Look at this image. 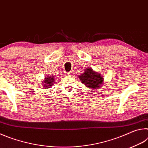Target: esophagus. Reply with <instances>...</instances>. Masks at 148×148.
Masks as SVG:
<instances>
[{
    "instance_id": "obj_1",
    "label": "esophagus",
    "mask_w": 148,
    "mask_h": 148,
    "mask_svg": "<svg viewBox=\"0 0 148 148\" xmlns=\"http://www.w3.org/2000/svg\"><path fill=\"white\" fill-rule=\"evenodd\" d=\"M73 74H74V72L73 71H71V72H69V73H68L69 76H73Z\"/></svg>"
}]
</instances>
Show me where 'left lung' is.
Listing matches in <instances>:
<instances>
[{
    "mask_svg": "<svg viewBox=\"0 0 148 148\" xmlns=\"http://www.w3.org/2000/svg\"><path fill=\"white\" fill-rule=\"evenodd\" d=\"M79 79L82 84L91 89L100 88L104 83L103 76L89 67L85 69L83 74L79 75Z\"/></svg>",
    "mask_w": 148,
    "mask_h": 148,
    "instance_id": "8db88e82",
    "label": "left lung"
}]
</instances>
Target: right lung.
Returning a JSON list of instances; mask_svg holds the SVG:
<instances>
[{
	"label": "right lung",
	"mask_w": 148,
	"mask_h": 148,
	"mask_svg": "<svg viewBox=\"0 0 148 148\" xmlns=\"http://www.w3.org/2000/svg\"><path fill=\"white\" fill-rule=\"evenodd\" d=\"M42 82V86L44 89L50 88L56 83V77L53 76H48V75H47L46 76H45V78L43 79V81Z\"/></svg>",
	"instance_id": "obj_1"
}]
</instances>
